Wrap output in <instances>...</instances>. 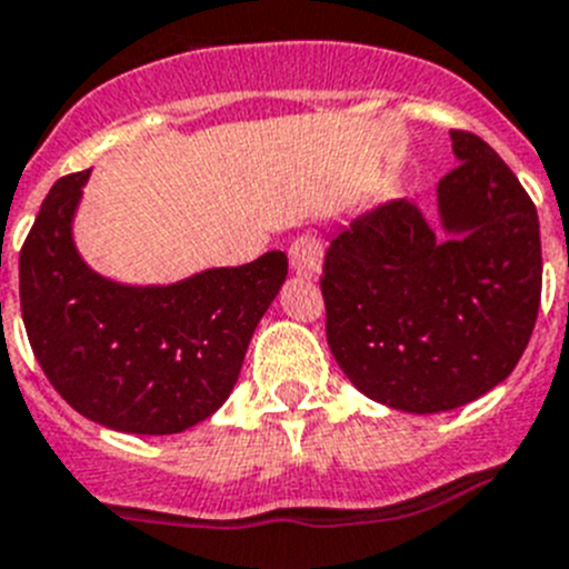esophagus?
<instances>
[{"label": "esophagus", "instance_id": "esophagus-1", "mask_svg": "<svg viewBox=\"0 0 569 569\" xmlns=\"http://www.w3.org/2000/svg\"><path fill=\"white\" fill-rule=\"evenodd\" d=\"M321 262H325V244L319 237L305 233L290 244V264L305 279H316L321 273Z\"/></svg>", "mask_w": 569, "mask_h": 569}]
</instances>
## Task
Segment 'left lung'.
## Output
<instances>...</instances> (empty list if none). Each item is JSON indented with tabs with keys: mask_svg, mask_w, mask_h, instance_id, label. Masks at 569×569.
I'll return each mask as SVG.
<instances>
[{
	"mask_svg": "<svg viewBox=\"0 0 569 569\" xmlns=\"http://www.w3.org/2000/svg\"><path fill=\"white\" fill-rule=\"evenodd\" d=\"M437 222L409 200L330 242L327 343L352 387L409 415L460 409L522 358L541 299L539 213L491 146L451 129Z\"/></svg>",
	"mask_w": 569,
	"mask_h": 569,
	"instance_id": "left-lung-1",
	"label": "left lung"
}]
</instances>
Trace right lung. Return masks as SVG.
<instances>
[{"label":"right lung","mask_w":569,"mask_h":569,"mask_svg":"<svg viewBox=\"0 0 569 569\" xmlns=\"http://www.w3.org/2000/svg\"><path fill=\"white\" fill-rule=\"evenodd\" d=\"M90 171L61 177L19 253L30 347L56 392L123 435H177L231 395L253 330L288 279L268 250L171 284H123L83 262L72 237Z\"/></svg>","instance_id":"add662e5"}]
</instances>
